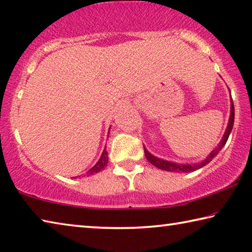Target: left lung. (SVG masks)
I'll return each mask as SVG.
<instances>
[{
    "label": "left lung",
    "mask_w": 252,
    "mask_h": 252,
    "mask_svg": "<svg viewBox=\"0 0 252 252\" xmlns=\"http://www.w3.org/2000/svg\"><path fill=\"white\" fill-rule=\"evenodd\" d=\"M233 122H234V106H233V102H232V99H231V104H230V118H229L227 129H225V131H224L222 139H221V141L219 142L218 147L213 149V150L210 153H209L206 159L201 160L200 162H198V163H177V162H173V161L160 159V158L151 155V153L147 150V148L143 146L144 155H146V158L151 164H153L155 167L159 168L161 170H164V171H172V172H192V171H195V170H198L200 168L204 167L206 164H208L209 162H210L213 159V158H215L221 151V149L224 147L225 142L228 141V138H229L230 133H231Z\"/></svg>",
    "instance_id": "8db88e82"
}]
</instances>
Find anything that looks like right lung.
Masks as SVG:
<instances>
[{
  "instance_id": "1",
  "label": "right lung",
  "mask_w": 252,
  "mask_h": 252,
  "mask_svg": "<svg viewBox=\"0 0 252 252\" xmlns=\"http://www.w3.org/2000/svg\"><path fill=\"white\" fill-rule=\"evenodd\" d=\"M108 162H109V158H108V151H106V149L104 148V150H103V152H102V155H101V157H100V159H99V161L96 162V163L93 165V167L89 170V171L87 172V174L88 176H90V174H94V173H97V172H100V171H102V170H103L105 167H106V164H108ZM75 178V177H74Z\"/></svg>"
}]
</instances>
